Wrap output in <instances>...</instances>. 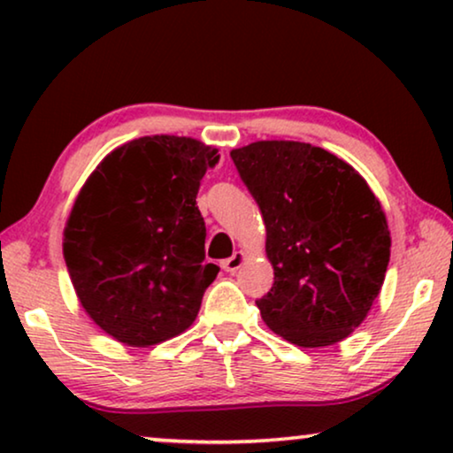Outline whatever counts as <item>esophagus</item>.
Wrapping results in <instances>:
<instances>
[{
    "mask_svg": "<svg viewBox=\"0 0 453 453\" xmlns=\"http://www.w3.org/2000/svg\"><path fill=\"white\" fill-rule=\"evenodd\" d=\"M243 262H245V256L241 251H234L231 257H226V259H222V270H226V272H231V274H234V272H237L241 265H243Z\"/></svg>",
    "mask_w": 453,
    "mask_h": 453,
    "instance_id": "34e87169",
    "label": "esophagus"
}]
</instances>
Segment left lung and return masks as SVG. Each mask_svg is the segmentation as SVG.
I'll use <instances>...</instances> for the list:
<instances>
[{"instance_id": "8db88e82", "label": "left lung", "mask_w": 453, "mask_h": 453, "mask_svg": "<svg viewBox=\"0 0 453 453\" xmlns=\"http://www.w3.org/2000/svg\"><path fill=\"white\" fill-rule=\"evenodd\" d=\"M231 158L268 231L264 321L305 349L344 340L386 278L392 241L380 200L350 165L305 142H253Z\"/></svg>"}]
</instances>
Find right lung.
I'll return each instance as SVG.
<instances>
[{"label":"right lung","mask_w":453,"mask_h":453,"mask_svg":"<svg viewBox=\"0 0 453 453\" xmlns=\"http://www.w3.org/2000/svg\"><path fill=\"white\" fill-rule=\"evenodd\" d=\"M219 158L197 140L146 135L111 152L80 191L65 264L86 313L119 342L152 346L194 324L219 274L196 196Z\"/></svg>","instance_id":"right-lung-1"}]
</instances>
